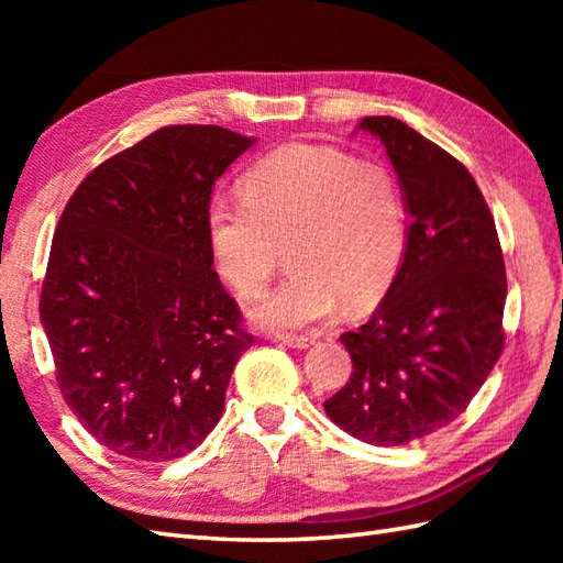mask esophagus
Listing matches in <instances>:
<instances>
[{
	"label": "esophagus",
	"mask_w": 563,
	"mask_h": 563,
	"mask_svg": "<svg viewBox=\"0 0 563 563\" xmlns=\"http://www.w3.org/2000/svg\"><path fill=\"white\" fill-rule=\"evenodd\" d=\"M280 341L288 345V349H309V345L314 343V339L312 336H280Z\"/></svg>",
	"instance_id": "34e87169"
}]
</instances>
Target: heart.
<instances>
[{
	"instance_id": "1",
	"label": "heart",
	"mask_w": 563,
	"mask_h": 563,
	"mask_svg": "<svg viewBox=\"0 0 563 563\" xmlns=\"http://www.w3.org/2000/svg\"><path fill=\"white\" fill-rule=\"evenodd\" d=\"M406 236V200L387 166L307 142L266 154L242 178V200L208 210L214 266L242 297L263 295L285 246L288 278L251 309L273 331L314 327L341 300L349 309L377 302Z\"/></svg>"
}]
</instances>
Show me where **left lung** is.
Returning a JSON list of instances; mask_svg holds the SVG:
<instances>
[{
	"mask_svg": "<svg viewBox=\"0 0 563 563\" xmlns=\"http://www.w3.org/2000/svg\"><path fill=\"white\" fill-rule=\"evenodd\" d=\"M357 128L385 145L411 224L385 300L341 336L353 373L324 411L353 438L394 448L452 423L494 369L506 341V263L464 164L391 115Z\"/></svg>",
	"mask_w": 563,
	"mask_h": 563,
	"instance_id": "1",
	"label": "left lung"
}]
</instances>
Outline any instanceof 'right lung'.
<instances>
[{
  "mask_svg": "<svg viewBox=\"0 0 563 563\" xmlns=\"http://www.w3.org/2000/svg\"><path fill=\"white\" fill-rule=\"evenodd\" d=\"M254 142L220 125L162 128L97 166L57 222L41 292L55 379L121 457L196 450L254 343L208 239L212 186Z\"/></svg>",
  "mask_w": 563,
  "mask_h": 563,
  "instance_id": "right-lung-1",
  "label": "right lung"
}]
</instances>
